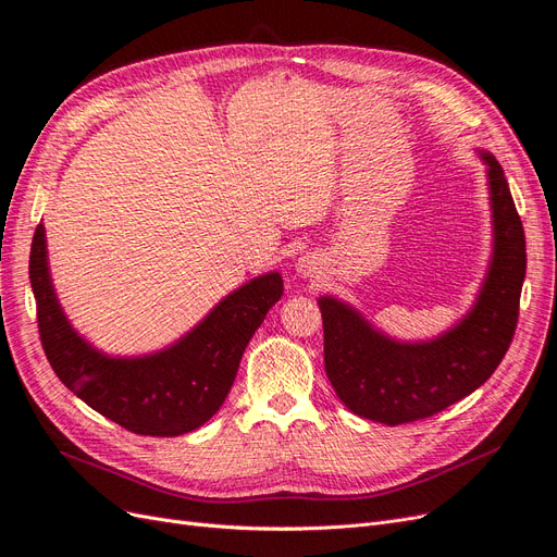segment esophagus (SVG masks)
<instances>
[{
  "label": "esophagus",
  "instance_id": "obj_1",
  "mask_svg": "<svg viewBox=\"0 0 557 557\" xmlns=\"http://www.w3.org/2000/svg\"><path fill=\"white\" fill-rule=\"evenodd\" d=\"M315 269H318V264H315V258H313V256H305V258L297 260V272H299L301 276H313Z\"/></svg>",
  "mask_w": 557,
  "mask_h": 557
}]
</instances>
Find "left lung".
Masks as SVG:
<instances>
[{"label": "left lung", "mask_w": 557, "mask_h": 557, "mask_svg": "<svg viewBox=\"0 0 557 557\" xmlns=\"http://www.w3.org/2000/svg\"><path fill=\"white\" fill-rule=\"evenodd\" d=\"M491 185L495 250L481 295L458 325L425 344H399L344 301L320 297L325 372L346 407L385 425L444 411L493 376L513 342L525 281V232L502 164L483 153Z\"/></svg>", "instance_id": "left-lung-1"}]
</instances>
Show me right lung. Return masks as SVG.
<instances>
[{
    "label": "right lung",
    "mask_w": 557,
    "mask_h": 557,
    "mask_svg": "<svg viewBox=\"0 0 557 557\" xmlns=\"http://www.w3.org/2000/svg\"><path fill=\"white\" fill-rule=\"evenodd\" d=\"M39 339L58 379L121 428L144 436L193 432L223 407L250 336L283 295L281 274H264L227 295L183 339L156 356L115 360L88 346L64 318L37 225L29 252Z\"/></svg>",
    "instance_id": "1"
}]
</instances>
